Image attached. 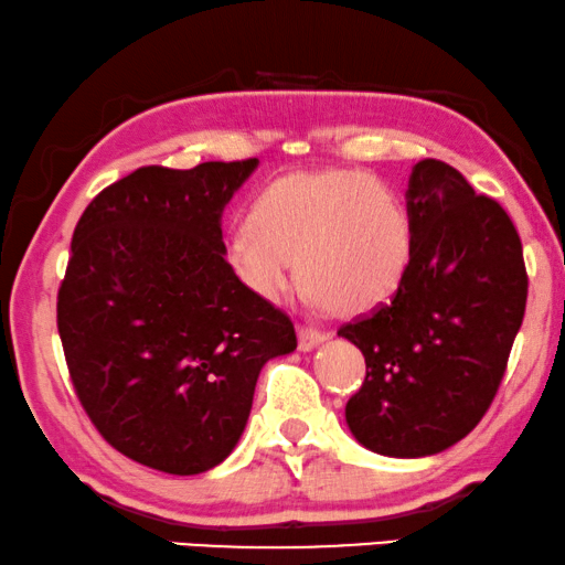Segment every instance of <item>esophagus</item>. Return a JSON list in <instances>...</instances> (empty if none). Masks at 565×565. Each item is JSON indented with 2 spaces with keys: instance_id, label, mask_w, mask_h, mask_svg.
Listing matches in <instances>:
<instances>
[{
  "instance_id": "34e87169",
  "label": "esophagus",
  "mask_w": 565,
  "mask_h": 565,
  "mask_svg": "<svg viewBox=\"0 0 565 565\" xmlns=\"http://www.w3.org/2000/svg\"><path fill=\"white\" fill-rule=\"evenodd\" d=\"M327 340H330V334L319 332V330H315V327H299V350L301 352L317 350L319 344L327 342Z\"/></svg>"
}]
</instances>
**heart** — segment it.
<instances>
[{"label":"heart","mask_w":565,"mask_h":565,"mask_svg":"<svg viewBox=\"0 0 565 565\" xmlns=\"http://www.w3.org/2000/svg\"><path fill=\"white\" fill-rule=\"evenodd\" d=\"M231 274L281 301L294 274L309 301L355 317L383 307L414 260V221L388 184L355 170L294 172L250 202L246 228L225 241Z\"/></svg>","instance_id":"b5f03b06"}]
</instances>
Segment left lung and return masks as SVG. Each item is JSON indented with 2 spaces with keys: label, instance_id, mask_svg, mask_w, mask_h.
<instances>
[{
  "label": "left lung",
  "instance_id": "1",
  "mask_svg": "<svg viewBox=\"0 0 565 565\" xmlns=\"http://www.w3.org/2000/svg\"><path fill=\"white\" fill-rule=\"evenodd\" d=\"M414 260L388 305L340 327L367 375L344 406L365 449L395 459L449 449L482 420L523 324L527 274L510 215L439 159L406 190Z\"/></svg>",
  "mask_w": 565,
  "mask_h": 565
}]
</instances>
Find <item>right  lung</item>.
<instances>
[{
  "instance_id": "obj_1",
  "label": "right lung",
  "mask_w": 565,
  "mask_h": 565,
  "mask_svg": "<svg viewBox=\"0 0 565 565\" xmlns=\"http://www.w3.org/2000/svg\"><path fill=\"white\" fill-rule=\"evenodd\" d=\"M256 167H141L75 225L57 291L75 393L116 451L167 475L228 459L260 367L297 350L291 319L225 260L223 210Z\"/></svg>"
}]
</instances>
